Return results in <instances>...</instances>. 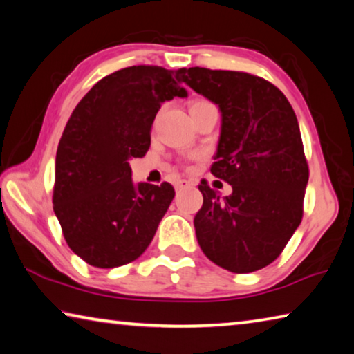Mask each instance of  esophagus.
Instances as JSON below:
<instances>
[{"mask_svg":"<svg viewBox=\"0 0 354 354\" xmlns=\"http://www.w3.org/2000/svg\"><path fill=\"white\" fill-rule=\"evenodd\" d=\"M192 185H194V183L187 181V179H179V181H176L175 187H176V190H184V189H190Z\"/></svg>","mask_w":354,"mask_h":354,"instance_id":"1","label":"esophagus"}]
</instances>
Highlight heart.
Returning <instances> with one entry per match:
<instances>
[{"instance_id":"b5f03b06","label":"heart","mask_w":354,"mask_h":354,"mask_svg":"<svg viewBox=\"0 0 354 354\" xmlns=\"http://www.w3.org/2000/svg\"><path fill=\"white\" fill-rule=\"evenodd\" d=\"M205 103H207V101H201V100H198V101H194V103L190 104V107H194V106H198V104H205Z\"/></svg>"}]
</instances>
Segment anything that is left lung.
Listing matches in <instances>:
<instances>
[{"mask_svg":"<svg viewBox=\"0 0 354 354\" xmlns=\"http://www.w3.org/2000/svg\"><path fill=\"white\" fill-rule=\"evenodd\" d=\"M181 77L220 107L211 173L232 185L231 195L220 196L201 181L196 239L225 270H261L281 254L303 218L309 169L295 112L278 87L245 71L192 67L181 68Z\"/></svg>","mask_w":354,"mask_h":354,"instance_id":"obj_1","label":"left lung"}]
</instances>
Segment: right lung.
Returning <instances> with one entry per match:
<instances>
[{
    "label": "right lung",
    "mask_w": 354,
    "mask_h": 354,
    "mask_svg": "<svg viewBox=\"0 0 354 354\" xmlns=\"http://www.w3.org/2000/svg\"><path fill=\"white\" fill-rule=\"evenodd\" d=\"M181 82V70L133 65L100 80L71 112L56 153L53 209L88 266H124L151 243L175 189L136 184L128 160L148 151L160 104L187 97Z\"/></svg>",
    "instance_id": "1"
}]
</instances>
